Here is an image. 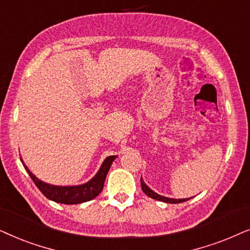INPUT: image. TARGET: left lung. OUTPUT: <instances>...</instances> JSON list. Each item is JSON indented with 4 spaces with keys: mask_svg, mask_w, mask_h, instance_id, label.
Here are the masks:
<instances>
[{
    "mask_svg": "<svg viewBox=\"0 0 250 250\" xmlns=\"http://www.w3.org/2000/svg\"><path fill=\"white\" fill-rule=\"evenodd\" d=\"M141 185H142L143 192H144L146 195H148L149 198L155 199V200H159V201H162V202H167V204H181V202L189 200V199H170V198L164 197V195H160V194H158V193H155L154 191H152V189L145 184L144 181H143V178H141Z\"/></svg>",
    "mask_w": 250,
    "mask_h": 250,
    "instance_id": "8db88e82",
    "label": "left lung"
}]
</instances>
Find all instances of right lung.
I'll return each mask as SVG.
<instances>
[{
    "label": "right lung",
    "instance_id": "1",
    "mask_svg": "<svg viewBox=\"0 0 250 250\" xmlns=\"http://www.w3.org/2000/svg\"><path fill=\"white\" fill-rule=\"evenodd\" d=\"M116 155L107 156V158L104 160L102 167L99 168L98 172L96 174L94 178H91L90 181L86 182L85 184L76 186H57L42 182L41 179L36 178L35 176L29 171V169L25 166L24 161L21 162L22 165H24L26 170H27L28 175L31 176L33 182H34L35 185L38 186V188L43 193L44 197L49 199V200L64 205H76L92 200V199L97 197L99 193L103 191L106 175H107L109 167L112 166V162L114 161Z\"/></svg>",
    "mask_w": 250,
    "mask_h": 250
}]
</instances>
